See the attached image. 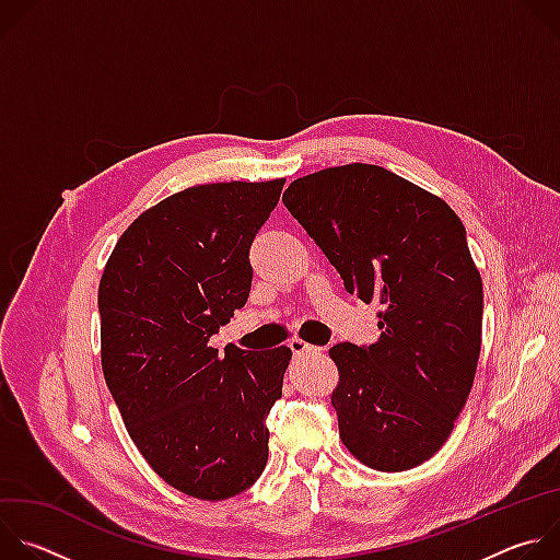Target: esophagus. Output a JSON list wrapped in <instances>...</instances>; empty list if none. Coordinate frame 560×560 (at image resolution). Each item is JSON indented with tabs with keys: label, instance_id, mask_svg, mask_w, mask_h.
Listing matches in <instances>:
<instances>
[{
	"label": "esophagus",
	"instance_id": "34e87169",
	"mask_svg": "<svg viewBox=\"0 0 560 560\" xmlns=\"http://www.w3.org/2000/svg\"><path fill=\"white\" fill-rule=\"evenodd\" d=\"M288 346H290V350H292L294 357H303V354H310V352H322V350H324V348L310 346V343H305V341H301V339H292Z\"/></svg>",
	"mask_w": 560,
	"mask_h": 560
}]
</instances>
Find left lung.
<instances>
[{
	"label": "left lung",
	"instance_id": "left-lung-1",
	"mask_svg": "<svg viewBox=\"0 0 560 560\" xmlns=\"http://www.w3.org/2000/svg\"><path fill=\"white\" fill-rule=\"evenodd\" d=\"M283 203L346 290L381 305L376 343L330 348L343 445L378 471L425 463L452 434L481 354L483 281L460 219L372 164L301 177Z\"/></svg>",
	"mask_w": 560,
	"mask_h": 560
}]
</instances>
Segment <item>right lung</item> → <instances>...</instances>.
I'll return each mask as SVG.
<instances>
[{
	"instance_id": "add662e5",
	"label": "right lung",
	"mask_w": 560,
	"mask_h": 560,
	"mask_svg": "<svg viewBox=\"0 0 560 560\" xmlns=\"http://www.w3.org/2000/svg\"><path fill=\"white\" fill-rule=\"evenodd\" d=\"M285 179L182 190L137 217L100 283L102 368L130 439L175 490L225 501L268 463L266 417L292 350L210 337L253 285L250 246Z\"/></svg>"
}]
</instances>
